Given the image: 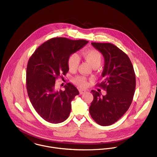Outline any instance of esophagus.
Masks as SVG:
<instances>
[{
    "instance_id": "obj_1",
    "label": "esophagus",
    "mask_w": 157,
    "mask_h": 157,
    "mask_svg": "<svg viewBox=\"0 0 157 157\" xmlns=\"http://www.w3.org/2000/svg\"><path fill=\"white\" fill-rule=\"evenodd\" d=\"M79 92H80V94H83L86 92V90H83V89H79Z\"/></svg>"
}]
</instances>
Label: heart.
Returning a JSON list of instances; mask_svg holds the SVG:
<instances>
[{
  "label": "heart",
  "mask_w": 157,
  "mask_h": 157,
  "mask_svg": "<svg viewBox=\"0 0 157 157\" xmlns=\"http://www.w3.org/2000/svg\"><path fill=\"white\" fill-rule=\"evenodd\" d=\"M84 59H85L94 68L99 67L102 61V56L100 52L96 49H86L82 52ZM80 63V59L77 53L71 54L67 60L69 69L74 71L77 69ZM74 82L81 87H85L87 85V80L84 76H77L74 79Z\"/></svg>",
  "instance_id": "1"
}]
</instances>
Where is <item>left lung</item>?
Here are the masks:
<instances>
[{
    "mask_svg": "<svg viewBox=\"0 0 157 157\" xmlns=\"http://www.w3.org/2000/svg\"><path fill=\"white\" fill-rule=\"evenodd\" d=\"M104 58L100 84L105 96L92 90L93 100L89 108L92 118L99 125L109 126L118 121L129 109L134 94L136 75L132 64L122 50L110 43L92 42Z\"/></svg>",
    "mask_w": 157,
    "mask_h": 157,
    "instance_id": "obj_1",
    "label": "left lung"
}]
</instances>
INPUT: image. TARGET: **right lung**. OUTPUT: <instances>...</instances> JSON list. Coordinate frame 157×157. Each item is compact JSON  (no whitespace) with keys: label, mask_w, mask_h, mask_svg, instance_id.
I'll return each mask as SVG.
<instances>
[{"label":"right lung","mask_w":157,"mask_h":157,"mask_svg":"<svg viewBox=\"0 0 157 157\" xmlns=\"http://www.w3.org/2000/svg\"><path fill=\"white\" fill-rule=\"evenodd\" d=\"M88 42L53 38L39 46L30 57L26 69L28 94L36 112L45 121L59 123L68 118L71 101L79 92L70 83L64 86V91H57L55 82L69 71V56Z\"/></svg>","instance_id":"1"}]
</instances>
